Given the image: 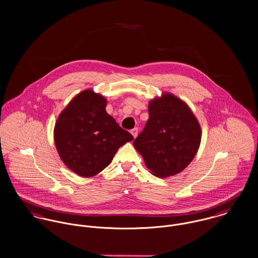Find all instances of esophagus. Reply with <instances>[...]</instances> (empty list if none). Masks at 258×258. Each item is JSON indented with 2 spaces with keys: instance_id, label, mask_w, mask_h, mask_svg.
Listing matches in <instances>:
<instances>
[{
  "instance_id": "esophagus-1",
  "label": "esophagus",
  "mask_w": 258,
  "mask_h": 258,
  "mask_svg": "<svg viewBox=\"0 0 258 258\" xmlns=\"http://www.w3.org/2000/svg\"><path fill=\"white\" fill-rule=\"evenodd\" d=\"M131 133H132V135H133L134 138H137V137H138V134H139V128H138V127H135V128H133V130L131 131Z\"/></svg>"
}]
</instances>
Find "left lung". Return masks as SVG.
<instances>
[{
    "instance_id": "obj_1",
    "label": "left lung",
    "mask_w": 258,
    "mask_h": 258,
    "mask_svg": "<svg viewBox=\"0 0 258 258\" xmlns=\"http://www.w3.org/2000/svg\"><path fill=\"white\" fill-rule=\"evenodd\" d=\"M150 118L134 141L146 165L158 177L182 171L197 155L201 125L181 100L170 94L153 100L149 105Z\"/></svg>"
}]
</instances>
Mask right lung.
I'll return each mask as SVG.
<instances>
[{
  "label": "right lung",
  "instance_id": "add662e5",
  "mask_svg": "<svg viewBox=\"0 0 258 258\" xmlns=\"http://www.w3.org/2000/svg\"><path fill=\"white\" fill-rule=\"evenodd\" d=\"M106 100L87 90L59 114L53 132L56 151L77 174L91 177L104 169L117 150L134 137L105 110Z\"/></svg>",
  "mask_w": 258,
  "mask_h": 258
}]
</instances>
